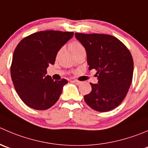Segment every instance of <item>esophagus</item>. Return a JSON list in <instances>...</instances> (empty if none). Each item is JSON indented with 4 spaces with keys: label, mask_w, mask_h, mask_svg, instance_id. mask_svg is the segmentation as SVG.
Segmentation results:
<instances>
[{
    "label": "esophagus",
    "mask_w": 148,
    "mask_h": 148,
    "mask_svg": "<svg viewBox=\"0 0 148 148\" xmlns=\"http://www.w3.org/2000/svg\"><path fill=\"white\" fill-rule=\"evenodd\" d=\"M74 83H75L76 84H82V82H80V81H78V80H74V81H72Z\"/></svg>",
    "instance_id": "esophagus-1"
}]
</instances>
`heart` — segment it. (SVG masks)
<instances>
[{
    "label": "heart",
    "instance_id": "1",
    "mask_svg": "<svg viewBox=\"0 0 148 148\" xmlns=\"http://www.w3.org/2000/svg\"><path fill=\"white\" fill-rule=\"evenodd\" d=\"M69 48L71 53H72L75 56L77 55H78V54L81 53L86 52L85 48L84 47V45L78 40H74L72 41V42H70V43L69 44ZM61 51H62V49H60L59 51H58V52L57 53V57L59 56L60 54H61Z\"/></svg>",
    "mask_w": 148,
    "mask_h": 148
}]
</instances>
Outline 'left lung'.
<instances>
[{"instance_id": "left-lung-1", "label": "left lung", "mask_w": 148, "mask_h": 148, "mask_svg": "<svg viewBox=\"0 0 148 148\" xmlns=\"http://www.w3.org/2000/svg\"><path fill=\"white\" fill-rule=\"evenodd\" d=\"M85 48L89 70L97 71L98 84L90 83L92 90L84 96L85 103L100 112L119 106L129 91L133 77L132 54L121 41L106 34L75 33Z\"/></svg>"}]
</instances>
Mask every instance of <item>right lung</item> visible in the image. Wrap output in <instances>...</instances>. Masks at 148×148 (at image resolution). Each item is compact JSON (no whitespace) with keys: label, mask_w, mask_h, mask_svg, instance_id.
Listing matches in <instances>:
<instances>
[{"label":"right lung","mask_w":148,"mask_h":148,"mask_svg":"<svg viewBox=\"0 0 148 148\" xmlns=\"http://www.w3.org/2000/svg\"><path fill=\"white\" fill-rule=\"evenodd\" d=\"M74 35L71 32L46 30L23 38L13 55L11 76L21 100L35 110H47L59 99L65 79L54 81L47 68L54 64L60 48Z\"/></svg>","instance_id":"obj_1"}]
</instances>
